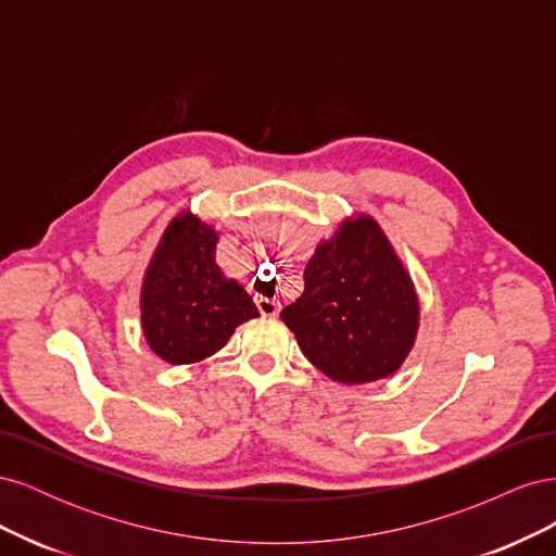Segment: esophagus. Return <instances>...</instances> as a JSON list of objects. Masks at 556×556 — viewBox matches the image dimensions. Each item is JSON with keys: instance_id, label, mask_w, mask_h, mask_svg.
<instances>
[{"instance_id": "esophagus-1", "label": "esophagus", "mask_w": 556, "mask_h": 556, "mask_svg": "<svg viewBox=\"0 0 556 556\" xmlns=\"http://www.w3.org/2000/svg\"><path fill=\"white\" fill-rule=\"evenodd\" d=\"M257 308H260V313L264 315V317H276L278 315V311H280V304L278 301H274V299H264V296H260L257 301Z\"/></svg>"}]
</instances>
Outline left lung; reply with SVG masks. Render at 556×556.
<instances>
[{
  "instance_id": "obj_1",
  "label": "left lung",
  "mask_w": 556,
  "mask_h": 556,
  "mask_svg": "<svg viewBox=\"0 0 556 556\" xmlns=\"http://www.w3.org/2000/svg\"><path fill=\"white\" fill-rule=\"evenodd\" d=\"M304 280L280 317L317 371L343 384L394 376L417 341L419 296L376 217H343L317 243Z\"/></svg>"
}]
</instances>
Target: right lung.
<instances>
[{"instance_id": "right-lung-1", "label": "right lung", "mask_w": 556, "mask_h": 556, "mask_svg": "<svg viewBox=\"0 0 556 556\" xmlns=\"http://www.w3.org/2000/svg\"><path fill=\"white\" fill-rule=\"evenodd\" d=\"M220 231L192 211L166 225L141 280L148 348L166 364H197L223 350L239 325L260 317L239 280L215 262Z\"/></svg>"}]
</instances>
